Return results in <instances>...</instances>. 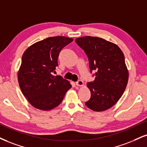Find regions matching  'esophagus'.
I'll list each match as a JSON object with an SVG mask.
<instances>
[{
  "mask_svg": "<svg viewBox=\"0 0 147 147\" xmlns=\"http://www.w3.org/2000/svg\"><path fill=\"white\" fill-rule=\"evenodd\" d=\"M76 85H77V86H84V81L82 80L77 81V82H76Z\"/></svg>",
  "mask_w": 147,
  "mask_h": 147,
  "instance_id": "obj_1",
  "label": "esophagus"
}]
</instances>
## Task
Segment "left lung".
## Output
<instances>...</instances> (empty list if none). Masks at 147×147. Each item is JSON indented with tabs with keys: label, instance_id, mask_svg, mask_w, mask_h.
<instances>
[{
	"label": "left lung",
	"instance_id": "left-lung-1",
	"mask_svg": "<svg viewBox=\"0 0 147 147\" xmlns=\"http://www.w3.org/2000/svg\"><path fill=\"white\" fill-rule=\"evenodd\" d=\"M75 42L88 57L90 72H96L94 80L87 84L91 97L86 105L95 112L107 110L118 102L127 87L129 72L124 54L116 45L97 37H82Z\"/></svg>",
	"mask_w": 147,
	"mask_h": 147
}]
</instances>
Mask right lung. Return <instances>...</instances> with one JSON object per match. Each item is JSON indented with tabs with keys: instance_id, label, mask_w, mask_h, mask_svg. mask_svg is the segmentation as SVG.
<instances>
[{
	"instance_id": "obj_1",
	"label": "right lung",
	"mask_w": 147,
	"mask_h": 147,
	"mask_svg": "<svg viewBox=\"0 0 147 147\" xmlns=\"http://www.w3.org/2000/svg\"><path fill=\"white\" fill-rule=\"evenodd\" d=\"M72 41L63 36L50 37L24 51L18 79L22 94L35 108L47 111L57 107L71 88L68 80L52 74L60 51Z\"/></svg>"
}]
</instances>
